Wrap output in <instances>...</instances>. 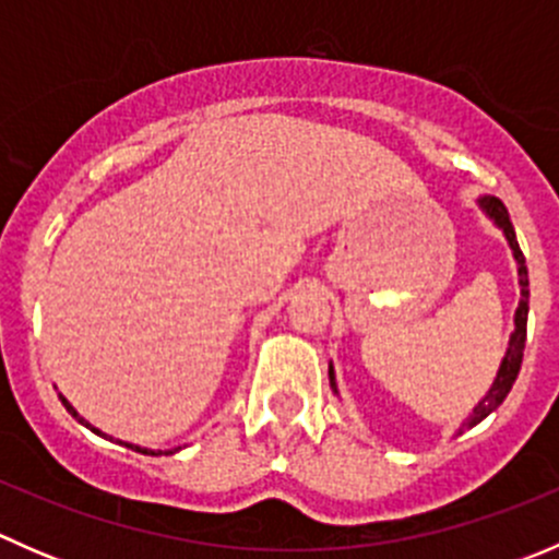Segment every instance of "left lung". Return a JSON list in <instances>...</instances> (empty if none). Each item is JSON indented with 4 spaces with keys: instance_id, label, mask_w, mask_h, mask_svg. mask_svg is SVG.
Returning a JSON list of instances; mask_svg holds the SVG:
<instances>
[{
    "instance_id": "8db88e82",
    "label": "left lung",
    "mask_w": 559,
    "mask_h": 559,
    "mask_svg": "<svg viewBox=\"0 0 559 559\" xmlns=\"http://www.w3.org/2000/svg\"><path fill=\"white\" fill-rule=\"evenodd\" d=\"M481 207L489 213V216L495 218V224H498L500 229L506 233V240H509L511 251H514V259L516 264H520V286H522V300H520V308H516V330L514 335H511V343H509V352H506V359L503 365H500L498 370V379H495L492 389H489L487 397L481 400V403L473 408V416L467 425H478L481 419H487L489 414H492L495 408H498L500 403L506 400V394L511 392V386H514L516 376H520V368H522V357H524V341H527V311H530V284H527V264H524V253L520 243H516V233H514V224H511L509 218V211H506V205L500 200H495V197H484L481 200ZM330 384L335 386V376H332V368H330Z\"/></svg>"
}]
</instances>
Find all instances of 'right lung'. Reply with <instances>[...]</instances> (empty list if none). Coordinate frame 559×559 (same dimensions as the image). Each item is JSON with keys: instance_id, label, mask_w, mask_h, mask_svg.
<instances>
[{"instance_id": "right-lung-1", "label": "right lung", "mask_w": 559, "mask_h": 559, "mask_svg": "<svg viewBox=\"0 0 559 559\" xmlns=\"http://www.w3.org/2000/svg\"><path fill=\"white\" fill-rule=\"evenodd\" d=\"M59 397H61V394H59ZM61 403H64V408H67V411H70V414H72V416H75V419H78V421H81V425L92 427V425H88V421H86V419H81V416H78V414H75V408H72V405H70V403H67V400H64V397H61ZM92 430H94V427H92ZM94 432H99V430H94ZM99 436H103V432H99ZM127 447H129V443H127ZM129 449H134V452H143V454H154V452H148V449H140V447H129Z\"/></svg>"}]
</instances>
